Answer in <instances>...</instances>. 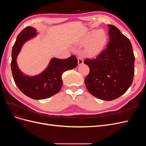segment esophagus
<instances>
[{
  "mask_svg": "<svg viewBox=\"0 0 146 146\" xmlns=\"http://www.w3.org/2000/svg\"><path fill=\"white\" fill-rule=\"evenodd\" d=\"M83 63V59L82 58V57L78 56V64L82 65Z\"/></svg>",
  "mask_w": 146,
  "mask_h": 146,
  "instance_id": "obj_1",
  "label": "esophagus"
}]
</instances>
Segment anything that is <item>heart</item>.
Segmentation results:
<instances>
[{"label": "heart", "mask_w": 146, "mask_h": 146, "mask_svg": "<svg viewBox=\"0 0 146 146\" xmlns=\"http://www.w3.org/2000/svg\"><path fill=\"white\" fill-rule=\"evenodd\" d=\"M107 42V35L103 30H92L84 35L78 41V45L85 46L84 54L93 58L99 55Z\"/></svg>", "instance_id": "heart-1"}]
</instances>
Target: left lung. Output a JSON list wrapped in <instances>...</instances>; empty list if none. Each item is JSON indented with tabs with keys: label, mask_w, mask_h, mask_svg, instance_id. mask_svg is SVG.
I'll list each match as a JSON object with an SVG mask.
<instances>
[{
	"label": "left lung",
	"mask_w": 146,
	"mask_h": 146,
	"mask_svg": "<svg viewBox=\"0 0 146 146\" xmlns=\"http://www.w3.org/2000/svg\"><path fill=\"white\" fill-rule=\"evenodd\" d=\"M110 41L107 47L96 59H86L90 73L85 79L90 93L104 100L119 98L133 80L135 56L130 41L116 27L108 25Z\"/></svg>",
	"instance_id": "left-lung-1"
}]
</instances>
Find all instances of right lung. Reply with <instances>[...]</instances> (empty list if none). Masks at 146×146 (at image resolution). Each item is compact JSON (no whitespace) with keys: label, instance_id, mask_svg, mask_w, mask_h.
<instances>
[{"label":"right lung","instance_id":"right-lung-1","mask_svg":"<svg viewBox=\"0 0 146 146\" xmlns=\"http://www.w3.org/2000/svg\"><path fill=\"white\" fill-rule=\"evenodd\" d=\"M38 33L32 27L21 31L12 48L11 68L13 77L17 86L25 95L35 100L44 99L56 94L63 85L62 74L68 70L77 67L78 61L72 55L66 59L53 58L43 71L35 76L24 74L17 64V57L23 45L35 38Z\"/></svg>","mask_w":146,"mask_h":146}]
</instances>
